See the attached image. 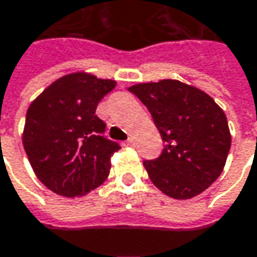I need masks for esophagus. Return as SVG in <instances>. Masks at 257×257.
I'll list each match as a JSON object with an SVG mask.
<instances>
[{
    "instance_id": "1",
    "label": "esophagus",
    "mask_w": 257,
    "mask_h": 257,
    "mask_svg": "<svg viewBox=\"0 0 257 257\" xmlns=\"http://www.w3.org/2000/svg\"><path fill=\"white\" fill-rule=\"evenodd\" d=\"M125 146H129V147H134V146H135V141H134L132 138H129V140H126V141H125Z\"/></svg>"
}]
</instances>
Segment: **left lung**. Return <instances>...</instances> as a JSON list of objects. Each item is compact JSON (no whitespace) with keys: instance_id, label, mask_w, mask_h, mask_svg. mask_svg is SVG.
<instances>
[{"instance_id":"obj_1","label":"left lung","mask_w":257,"mask_h":257,"mask_svg":"<svg viewBox=\"0 0 257 257\" xmlns=\"http://www.w3.org/2000/svg\"><path fill=\"white\" fill-rule=\"evenodd\" d=\"M152 114L165 149L144 160L152 182L166 196L191 198L222 174L229 147L228 120L206 92L172 79L129 88Z\"/></svg>"}]
</instances>
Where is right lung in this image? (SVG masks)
<instances>
[{"instance_id": "1", "label": "right lung", "mask_w": 257, "mask_h": 257, "mask_svg": "<svg viewBox=\"0 0 257 257\" xmlns=\"http://www.w3.org/2000/svg\"><path fill=\"white\" fill-rule=\"evenodd\" d=\"M116 82L72 73L53 82L26 113L23 147L39 181L64 197L97 188L120 146L104 137L97 105Z\"/></svg>"}]
</instances>
